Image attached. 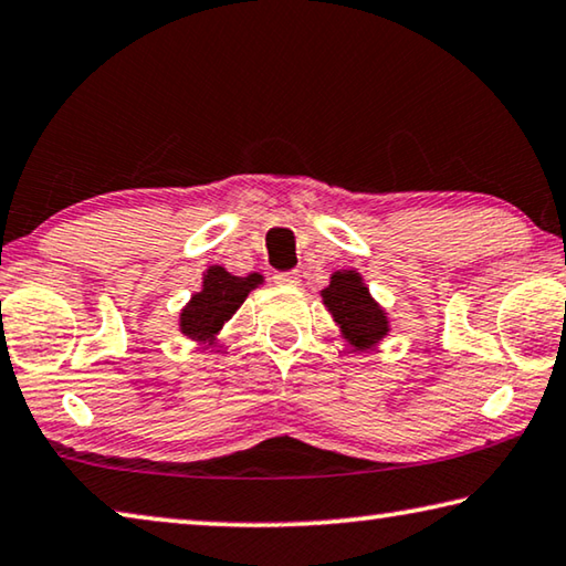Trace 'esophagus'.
Wrapping results in <instances>:
<instances>
[{"instance_id": "1", "label": "esophagus", "mask_w": 566, "mask_h": 566, "mask_svg": "<svg viewBox=\"0 0 566 566\" xmlns=\"http://www.w3.org/2000/svg\"><path fill=\"white\" fill-rule=\"evenodd\" d=\"M275 283L277 285H291V289H293V285L301 283V275L298 273H277Z\"/></svg>"}]
</instances>
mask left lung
Returning a JSON list of instances; mask_svg holds the SVG:
<instances>
[{
  "instance_id": "8db88e82",
  "label": "left lung",
  "mask_w": 566,
  "mask_h": 566,
  "mask_svg": "<svg viewBox=\"0 0 566 566\" xmlns=\"http://www.w3.org/2000/svg\"><path fill=\"white\" fill-rule=\"evenodd\" d=\"M321 301L331 313L346 344L368 354L391 333V321L381 303L370 295L356 268H340L331 273V283L321 291Z\"/></svg>"
}]
</instances>
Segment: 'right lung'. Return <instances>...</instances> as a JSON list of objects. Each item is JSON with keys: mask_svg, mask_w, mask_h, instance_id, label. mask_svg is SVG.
I'll use <instances>...</instances> for the list:
<instances>
[{"mask_svg": "<svg viewBox=\"0 0 566 566\" xmlns=\"http://www.w3.org/2000/svg\"><path fill=\"white\" fill-rule=\"evenodd\" d=\"M265 277L261 273L233 275L222 265H208L202 273V285L190 301L182 305L178 331L192 344L212 348L226 323L235 316V311L255 289H261Z\"/></svg>", "mask_w": 566, "mask_h": 566, "instance_id": "add662e5", "label": "right lung"}]
</instances>
